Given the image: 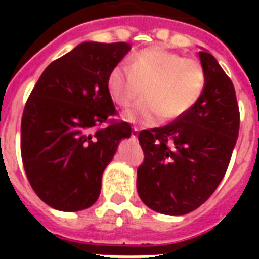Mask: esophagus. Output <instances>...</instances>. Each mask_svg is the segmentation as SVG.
I'll use <instances>...</instances> for the list:
<instances>
[{"label":"esophagus","mask_w":259,"mask_h":259,"mask_svg":"<svg viewBox=\"0 0 259 259\" xmlns=\"http://www.w3.org/2000/svg\"><path fill=\"white\" fill-rule=\"evenodd\" d=\"M137 135H139V129H137V127H133V129H132V137H133V139H137Z\"/></svg>","instance_id":"1"}]
</instances>
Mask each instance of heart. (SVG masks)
<instances>
[{"instance_id":"1","label":"heart","mask_w":259,"mask_h":259,"mask_svg":"<svg viewBox=\"0 0 259 259\" xmlns=\"http://www.w3.org/2000/svg\"><path fill=\"white\" fill-rule=\"evenodd\" d=\"M206 74L200 61L163 47H148L130 55L127 66L118 65L108 76V90L126 112L130 122L157 124L163 119H176L189 112L204 94Z\"/></svg>"}]
</instances>
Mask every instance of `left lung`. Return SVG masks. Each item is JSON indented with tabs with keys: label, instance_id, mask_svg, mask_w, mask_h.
Listing matches in <instances>:
<instances>
[{
	"label": "left lung",
	"instance_id": "8db88e82",
	"mask_svg": "<svg viewBox=\"0 0 259 259\" xmlns=\"http://www.w3.org/2000/svg\"><path fill=\"white\" fill-rule=\"evenodd\" d=\"M198 54L206 74L198 102L172 123L139 133L144 161L137 169V191L148 208L165 215H186L211 197L239 136L233 83L211 54Z\"/></svg>",
	"mask_w": 259,
	"mask_h": 259
}]
</instances>
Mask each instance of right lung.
<instances>
[{
    "instance_id": "obj_1",
    "label": "right lung",
    "mask_w": 259,
    "mask_h": 259,
    "mask_svg": "<svg viewBox=\"0 0 259 259\" xmlns=\"http://www.w3.org/2000/svg\"><path fill=\"white\" fill-rule=\"evenodd\" d=\"M127 42H81L42 72L26 101L20 152L40 200L58 211L91 206L104 169L132 135L108 90V76L129 53Z\"/></svg>"
}]
</instances>
